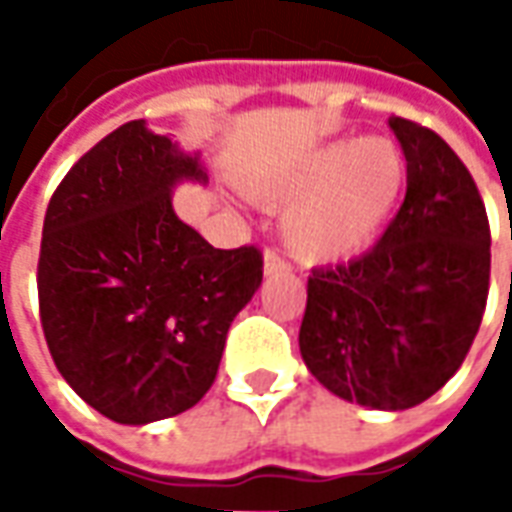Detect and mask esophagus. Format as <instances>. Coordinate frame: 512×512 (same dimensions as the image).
I'll use <instances>...</instances> for the list:
<instances>
[{
	"instance_id": "obj_1",
	"label": "esophagus",
	"mask_w": 512,
	"mask_h": 512,
	"mask_svg": "<svg viewBox=\"0 0 512 512\" xmlns=\"http://www.w3.org/2000/svg\"><path fill=\"white\" fill-rule=\"evenodd\" d=\"M263 268H266V274H277V271H290V263L285 260V255H282L279 249H266V255H263Z\"/></svg>"
}]
</instances>
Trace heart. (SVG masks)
Listing matches in <instances>:
<instances>
[{
  "instance_id": "obj_1",
  "label": "heart",
  "mask_w": 512,
  "mask_h": 512,
  "mask_svg": "<svg viewBox=\"0 0 512 512\" xmlns=\"http://www.w3.org/2000/svg\"><path fill=\"white\" fill-rule=\"evenodd\" d=\"M408 164L389 139L334 142L285 175L252 180L249 197L266 208L293 205L285 244L312 263H340L365 252L403 197Z\"/></svg>"
}]
</instances>
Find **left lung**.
I'll return each instance as SVG.
<instances>
[{
	"label": "left lung",
	"mask_w": 512,
	"mask_h": 512,
	"mask_svg": "<svg viewBox=\"0 0 512 512\" xmlns=\"http://www.w3.org/2000/svg\"><path fill=\"white\" fill-rule=\"evenodd\" d=\"M406 200L378 244L315 268L299 348L329 392L378 411L436 395L472 348L491 285V227L472 172L436 131L392 117Z\"/></svg>",
	"instance_id": "left-lung-1"
}]
</instances>
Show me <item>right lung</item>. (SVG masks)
<instances>
[{
	"label": "right lung",
	"instance_id": "1",
	"mask_svg": "<svg viewBox=\"0 0 512 512\" xmlns=\"http://www.w3.org/2000/svg\"><path fill=\"white\" fill-rule=\"evenodd\" d=\"M205 180L197 156L131 120L54 189L38 257L40 326L62 378L123 425L197 406L227 329L263 282L257 246L213 249L172 211V186Z\"/></svg>",
	"mask_w": 512,
	"mask_h": 512
}]
</instances>
